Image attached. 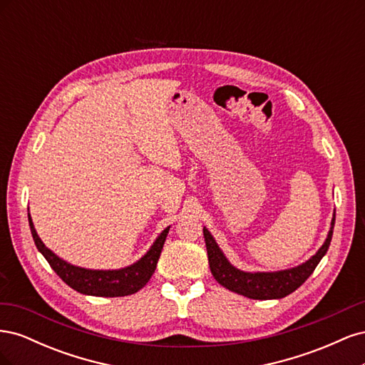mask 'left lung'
Segmentation results:
<instances>
[{
	"label": "left lung",
	"instance_id": "1",
	"mask_svg": "<svg viewBox=\"0 0 365 365\" xmlns=\"http://www.w3.org/2000/svg\"><path fill=\"white\" fill-rule=\"evenodd\" d=\"M334 225L335 213L332 222H330L327 237L314 256L309 257L306 262L297 264V267L279 271H244L236 268L227 259L224 251L219 248L212 233L204 227V239L210 271H212L216 282L231 292L252 298V300H279V298L289 295L297 288H300L309 279V275L314 272L317 264L324 257V254L329 250L330 240H332L334 235Z\"/></svg>",
	"mask_w": 365,
	"mask_h": 365
}]
</instances>
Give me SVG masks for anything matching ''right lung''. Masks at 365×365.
I'll use <instances>...</instances> for the list:
<instances>
[{
  "instance_id": "1",
  "label": "right lung",
  "mask_w": 365,
  "mask_h": 365,
  "mask_svg": "<svg viewBox=\"0 0 365 365\" xmlns=\"http://www.w3.org/2000/svg\"><path fill=\"white\" fill-rule=\"evenodd\" d=\"M29 225L38 251L46 257L53 271L74 291L94 297H125L140 291L149 282L152 274L155 272L157 262L170 228H164L150 248L146 251L145 256L128 264V267L118 269H90L68 263L67 260L61 259L58 254H54L50 248H47L36 233L30 213Z\"/></svg>"
}]
</instances>
